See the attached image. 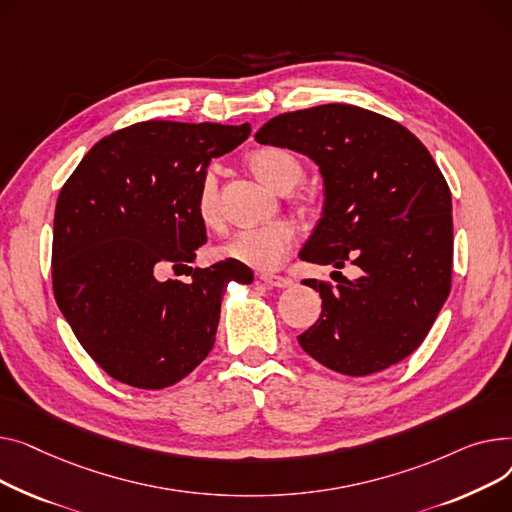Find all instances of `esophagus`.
Here are the masks:
<instances>
[{"mask_svg": "<svg viewBox=\"0 0 512 512\" xmlns=\"http://www.w3.org/2000/svg\"><path fill=\"white\" fill-rule=\"evenodd\" d=\"M260 281L266 287H275V289H285V287L293 285V281L289 277H281V275H260Z\"/></svg>", "mask_w": 512, "mask_h": 512, "instance_id": "1", "label": "esophagus"}]
</instances>
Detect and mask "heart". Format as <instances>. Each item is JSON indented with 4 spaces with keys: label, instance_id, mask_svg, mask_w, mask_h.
<instances>
[{
    "label": "heart",
    "instance_id": "1",
    "mask_svg": "<svg viewBox=\"0 0 512 512\" xmlns=\"http://www.w3.org/2000/svg\"><path fill=\"white\" fill-rule=\"evenodd\" d=\"M248 165L264 184L279 192L291 190L304 175V165L291 150L283 146H262L248 155ZM198 215L204 225L217 227L221 223L219 182L213 173H206L198 186ZM295 242V227L289 221H273L260 227L237 231L219 248V256L235 260L256 270H277L289 256Z\"/></svg>",
    "mask_w": 512,
    "mask_h": 512
}]
</instances>
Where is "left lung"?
<instances>
[{
  "instance_id": "left-lung-1",
  "label": "left lung",
  "mask_w": 512,
  "mask_h": 512,
  "mask_svg": "<svg viewBox=\"0 0 512 512\" xmlns=\"http://www.w3.org/2000/svg\"><path fill=\"white\" fill-rule=\"evenodd\" d=\"M256 140L320 167L322 219L302 260L362 270L337 287L304 281L322 314L299 345L345 376L399 364L430 333L453 275V204L428 148L395 119L343 103L281 113Z\"/></svg>"
}]
</instances>
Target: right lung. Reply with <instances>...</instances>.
I'll return each mask as SVG.
<instances>
[{
  "instance_id": "add662e5",
  "label": "right lung",
  "mask_w": 512,
  "mask_h": 512,
  "mask_svg": "<svg viewBox=\"0 0 512 512\" xmlns=\"http://www.w3.org/2000/svg\"><path fill=\"white\" fill-rule=\"evenodd\" d=\"M250 132V124L140 122L99 140L59 192L55 302L111 378L144 390L186 378L215 345L227 285L252 283L235 260L190 266V283L159 279L206 244L198 186L210 159Z\"/></svg>"
}]
</instances>
